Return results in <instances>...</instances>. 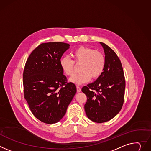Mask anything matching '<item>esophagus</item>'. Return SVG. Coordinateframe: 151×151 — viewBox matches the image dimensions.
Returning <instances> with one entry per match:
<instances>
[{
    "mask_svg": "<svg viewBox=\"0 0 151 151\" xmlns=\"http://www.w3.org/2000/svg\"><path fill=\"white\" fill-rule=\"evenodd\" d=\"M76 90H77V92H78V93H79V92H81V87H79V86H76Z\"/></svg>",
    "mask_w": 151,
    "mask_h": 151,
    "instance_id": "esophagus-1",
    "label": "esophagus"
}]
</instances>
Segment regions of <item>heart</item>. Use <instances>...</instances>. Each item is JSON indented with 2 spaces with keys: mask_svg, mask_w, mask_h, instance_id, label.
Wrapping results in <instances>:
<instances>
[{
  "mask_svg": "<svg viewBox=\"0 0 151 151\" xmlns=\"http://www.w3.org/2000/svg\"><path fill=\"white\" fill-rule=\"evenodd\" d=\"M73 61L67 57L60 59V65L67 76H72L75 73L74 63L81 64L79 73L70 79L72 83L81 85L88 82L91 78L96 79L102 73L105 65L104 54L98 50L86 46H79L71 53Z\"/></svg>",
  "mask_w": 151,
  "mask_h": 151,
  "instance_id": "heart-1",
  "label": "heart"
}]
</instances>
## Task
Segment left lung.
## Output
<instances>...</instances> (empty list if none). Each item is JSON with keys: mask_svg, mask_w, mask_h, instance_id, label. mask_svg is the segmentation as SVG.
Wrapping results in <instances>:
<instances>
[{"mask_svg": "<svg viewBox=\"0 0 151 151\" xmlns=\"http://www.w3.org/2000/svg\"><path fill=\"white\" fill-rule=\"evenodd\" d=\"M105 57V65L101 76L82 88L87 97L84 105L88 118L96 123L107 122L121 110L125 89V80L121 62L109 46L100 42Z\"/></svg>", "mask_w": 151, "mask_h": 151, "instance_id": "8db88e82", "label": "left lung"}]
</instances>
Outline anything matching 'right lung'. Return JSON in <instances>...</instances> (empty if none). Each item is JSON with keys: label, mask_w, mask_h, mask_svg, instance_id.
<instances>
[{"label": "right lung", "mask_w": 151, "mask_h": 151, "mask_svg": "<svg viewBox=\"0 0 151 151\" xmlns=\"http://www.w3.org/2000/svg\"><path fill=\"white\" fill-rule=\"evenodd\" d=\"M70 45L42 43L27 60L23 75L24 98L34 116L48 124L59 122L76 93V86L67 83L60 65Z\"/></svg>", "instance_id": "right-lung-1"}]
</instances>
